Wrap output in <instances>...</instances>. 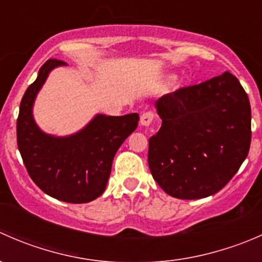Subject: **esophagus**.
Segmentation results:
<instances>
[{
  "mask_svg": "<svg viewBox=\"0 0 262 262\" xmlns=\"http://www.w3.org/2000/svg\"><path fill=\"white\" fill-rule=\"evenodd\" d=\"M153 118H155V115H153V113H150V112L144 113V114L141 116V125H143V126H149L150 123H152Z\"/></svg>",
  "mask_w": 262,
  "mask_h": 262,
  "instance_id": "esophagus-1",
  "label": "esophagus"
}]
</instances>
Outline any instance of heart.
<instances>
[{
  "instance_id": "obj_1",
  "label": "heart",
  "mask_w": 262,
  "mask_h": 262,
  "mask_svg": "<svg viewBox=\"0 0 262 262\" xmlns=\"http://www.w3.org/2000/svg\"><path fill=\"white\" fill-rule=\"evenodd\" d=\"M171 78H173V76H172V77H171Z\"/></svg>"
}]
</instances>
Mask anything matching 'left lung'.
Masks as SVG:
<instances>
[{"label": "left lung", "mask_w": 262, "mask_h": 262, "mask_svg": "<svg viewBox=\"0 0 262 262\" xmlns=\"http://www.w3.org/2000/svg\"><path fill=\"white\" fill-rule=\"evenodd\" d=\"M162 125L149 138L148 165L165 192L202 199L236 175L251 143V106L229 72L155 102Z\"/></svg>", "instance_id": "left-lung-1"}]
</instances>
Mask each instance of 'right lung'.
<instances>
[{
	"label": "right lung",
	"instance_id": "right-lung-1",
	"mask_svg": "<svg viewBox=\"0 0 262 262\" xmlns=\"http://www.w3.org/2000/svg\"><path fill=\"white\" fill-rule=\"evenodd\" d=\"M67 63L49 59L28 87L17 118V146L24 165L46 194L66 203L82 204L105 191L119 147L137 129V113L123 116L96 114L77 133L47 134L33 115L36 95L54 68Z\"/></svg>",
	"mask_w": 262,
	"mask_h": 262
}]
</instances>
